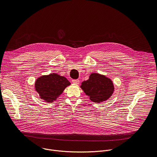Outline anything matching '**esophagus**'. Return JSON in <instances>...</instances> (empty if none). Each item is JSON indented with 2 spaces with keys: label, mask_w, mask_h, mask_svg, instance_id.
<instances>
[{
  "label": "esophagus",
  "mask_w": 157,
  "mask_h": 157,
  "mask_svg": "<svg viewBox=\"0 0 157 157\" xmlns=\"http://www.w3.org/2000/svg\"><path fill=\"white\" fill-rule=\"evenodd\" d=\"M72 82L75 84H79V81L78 79H73L72 81Z\"/></svg>",
  "instance_id": "esophagus-1"
}]
</instances>
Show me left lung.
<instances>
[{"label":"left lung","instance_id":"left-lung-1","mask_svg":"<svg viewBox=\"0 0 157 157\" xmlns=\"http://www.w3.org/2000/svg\"><path fill=\"white\" fill-rule=\"evenodd\" d=\"M91 101L101 103L108 100L114 92V83L110 78L99 73H91L80 86Z\"/></svg>","mask_w":157,"mask_h":157}]
</instances>
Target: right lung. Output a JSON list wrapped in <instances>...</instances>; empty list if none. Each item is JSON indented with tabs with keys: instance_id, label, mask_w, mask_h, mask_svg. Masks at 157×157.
<instances>
[{
	"instance_id": "add662e5",
	"label": "right lung",
	"mask_w": 157,
	"mask_h": 157,
	"mask_svg": "<svg viewBox=\"0 0 157 157\" xmlns=\"http://www.w3.org/2000/svg\"><path fill=\"white\" fill-rule=\"evenodd\" d=\"M70 84V82L65 77L56 73H50L36 79L35 89L41 99L52 103L56 101L65 88Z\"/></svg>"
}]
</instances>
